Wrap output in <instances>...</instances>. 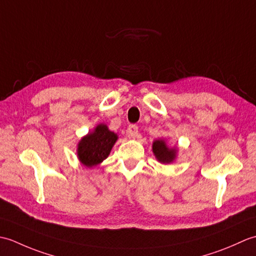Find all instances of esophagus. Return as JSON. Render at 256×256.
I'll use <instances>...</instances> for the list:
<instances>
[{
  "mask_svg": "<svg viewBox=\"0 0 256 256\" xmlns=\"http://www.w3.org/2000/svg\"><path fill=\"white\" fill-rule=\"evenodd\" d=\"M128 134L131 138H135L138 134V128L136 126V125H130V126L128 128Z\"/></svg>",
  "mask_w": 256,
  "mask_h": 256,
  "instance_id": "esophagus-1",
  "label": "esophagus"
}]
</instances>
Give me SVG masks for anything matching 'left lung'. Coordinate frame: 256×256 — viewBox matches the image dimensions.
I'll return each mask as SVG.
<instances>
[{
	"label": "left lung",
	"mask_w": 256,
	"mask_h": 256,
	"mask_svg": "<svg viewBox=\"0 0 256 256\" xmlns=\"http://www.w3.org/2000/svg\"><path fill=\"white\" fill-rule=\"evenodd\" d=\"M152 150H153L155 158L158 160L160 164L166 165L172 164V162H175L178 154L177 146L170 148L164 138L155 140L153 144H152Z\"/></svg>",
	"instance_id": "8db88e82"
}]
</instances>
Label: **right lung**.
<instances>
[{"instance_id":"right-lung-1","label":"right lung","mask_w":256,"mask_h":256,"mask_svg":"<svg viewBox=\"0 0 256 256\" xmlns=\"http://www.w3.org/2000/svg\"><path fill=\"white\" fill-rule=\"evenodd\" d=\"M118 136L110 131L104 123L98 124L88 134L81 138L77 146V157L84 166L92 168L108 158Z\"/></svg>"}]
</instances>
